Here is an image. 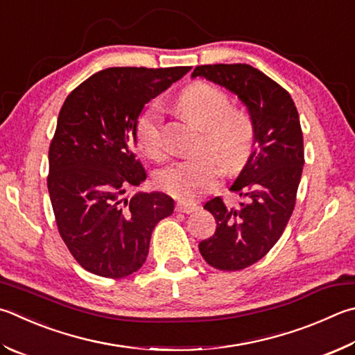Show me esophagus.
Masks as SVG:
<instances>
[{"label":"esophagus","instance_id":"1","mask_svg":"<svg viewBox=\"0 0 355 355\" xmlns=\"http://www.w3.org/2000/svg\"><path fill=\"white\" fill-rule=\"evenodd\" d=\"M198 206L196 203H189V202H178L175 205V211L177 212H183V214H191V212L197 211Z\"/></svg>","mask_w":355,"mask_h":355}]
</instances>
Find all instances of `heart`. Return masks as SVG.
<instances>
[{
    "label": "heart",
    "mask_w": 355,
    "mask_h": 355,
    "mask_svg": "<svg viewBox=\"0 0 355 355\" xmlns=\"http://www.w3.org/2000/svg\"><path fill=\"white\" fill-rule=\"evenodd\" d=\"M177 107L186 118L205 132L203 150L211 157L178 161L159 171L157 184L172 197L194 200L214 189L225 172L236 173L247 164L254 147V124L247 114L231 107L228 96L214 85L196 82L177 98ZM141 149L153 159L164 157L163 124L159 110L152 107L137 125Z\"/></svg>",
    "instance_id": "heart-1"
}]
</instances>
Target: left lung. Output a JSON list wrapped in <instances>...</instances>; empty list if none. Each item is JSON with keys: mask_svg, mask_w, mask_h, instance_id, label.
I'll use <instances>...</instances> for the list:
<instances>
[{"mask_svg": "<svg viewBox=\"0 0 355 355\" xmlns=\"http://www.w3.org/2000/svg\"><path fill=\"white\" fill-rule=\"evenodd\" d=\"M191 77H205L234 93L254 124V150L230 188L243 202L237 208L220 197L205 203L217 227L198 243L209 266L236 272L262 259L292 216L304 166L300 116L284 88L245 63L202 65Z\"/></svg>", "mask_w": 355, "mask_h": 355, "instance_id": "left-lung-1", "label": "left lung"}]
</instances>
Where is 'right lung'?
Returning <instances> with one entry per match:
<instances>
[{"mask_svg": "<svg viewBox=\"0 0 355 355\" xmlns=\"http://www.w3.org/2000/svg\"><path fill=\"white\" fill-rule=\"evenodd\" d=\"M189 69L107 68L63 102L49 146L48 191L63 242L89 273L118 279L137 272L155 225L173 212L163 192L124 194L147 177L135 150L141 112Z\"/></svg>", "mask_w": 355, "mask_h": 355, "instance_id": "add662e5", "label": "right lung"}]
</instances>
